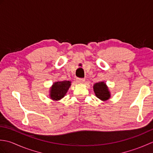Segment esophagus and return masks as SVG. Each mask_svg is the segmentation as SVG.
Returning <instances> with one entry per match:
<instances>
[{
    "label": "esophagus",
    "instance_id": "34e87169",
    "mask_svg": "<svg viewBox=\"0 0 153 153\" xmlns=\"http://www.w3.org/2000/svg\"><path fill=\"white\" fill-rule=\"evenodd\" d=\"M76 81H77V83H83L84 82H85V79H84V78H77Z\"/></svg>",
    "mask_w": 153,
    "mask_h": 153
}]
</instances>
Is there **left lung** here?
<instances>
[{"instance_id": "left-lung-1", "label": "left lung", "mask_w": 153, "mask_h": 153, "mask_svg": "<svg viewBox=\"0 0 153 153\" xmlns=\"http://www.w3.org/2000/svg\"><path fill=\"white\" fill-rule=\"evenodd\" d=\"M93 89L95 95L99 99L102 100H106L110 98V95L108 87H106V84L104 82H101L95 83L93 86Z\"/></svg>"}]
</instances>
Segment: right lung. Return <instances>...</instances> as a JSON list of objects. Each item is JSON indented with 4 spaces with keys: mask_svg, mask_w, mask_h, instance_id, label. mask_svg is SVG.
Returning a JSON list of instances; mask_svg holds the SVG:
<instances>
[{
    "mask_svg": "<svg viewBox=\"0 0 153 153\" xmlns=\"http://www.w3.org/2000/svg\"><path fill=\"white\" fill-rule=\"evenodd\" d=\"M71 85L69 81H63L54 83L51 88L50 97L53 100H60L66 95Z\"/></svg>",
    "mask_w": 153,
    "mask_h": 153,
    "instance_id": "add662e5",
    "label": "right lung"
}]
</instances>
